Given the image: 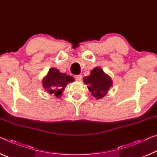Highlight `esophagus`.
I'll return each instance as SVG.
<instances>
[{"instance_id": "34e87169", "label": "esophagus", "mask_w": 157, "mask_h": 157, "mask_svg": "<svg viewBox=\"0 0 157 157\" xmlns=\"http://www.w3.org/2000/svg\"><path fill=\"white\" fill-rule=\"evenodd\" d=\"M75 79L77 81H81V79H82V75H75Z\"/></svg>"}]
</instances>
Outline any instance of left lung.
I'll use <instances>...</instances> for the list:
<instances>
[{
	"label": "left lung",
	"mask_w": 157,
	"mask_h": 157,
	"mask_svg": "<svg viewBox=\"0 0 157 157\" xmlns=\"http://www.w3.org/2000/svg\"><path fill=\"white\" fill-rule=\"evenodd\" d=\"M83 81L87 85L91 95L96 99H101L105 96L113 85L110 77L104 73L100 67H96L92 70L90 75L84 77Z\"/></svg>",
	"instance_id": "obj_1"
}]
</instances>
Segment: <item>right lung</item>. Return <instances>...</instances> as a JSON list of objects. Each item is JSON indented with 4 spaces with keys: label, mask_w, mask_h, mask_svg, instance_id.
Masks as SVG:
<instances>
[{
    "label": "right lung",
    "mask_w": 157,
    "mask_h": 157,
    "mask_svg": "<svg viewBox=\"0 0 157 157\" xmlns=\"http://www.w3.org/2000/svg\"><path fill=\"white\" fill-rule=\"evenodd\" d=\"M73 81V77L67 75L66 73H60L55 68H51L43 79V86L44 91L53 94L56 98H60L67 84Z\"/></svg>",
    "instance_id": "right-lung-1"
}]
</instances>
